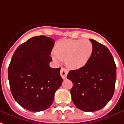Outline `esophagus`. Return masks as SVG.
<instances>
[{
    "instance_id": "1",
    "label": "esophagus",
    "mask_w": 124,
    "mask_h": 124,
    "mask_svg": "<svg viewBox=\"0 0 124 124\" xmlns=\"http://www.w3.org/2000/svg\"><path fill=\"white\" fill-rule=\"evenodd\" d=\"M68 73V71L67 69L64 68H62L61 69V70H60V75H61V77H62V79H66Z\"/></svg>"
}]
</instances>
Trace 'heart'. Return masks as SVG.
I'll return each instance as SVG.
<instances>
[{"instance_id":"obj_1","label":"heart","mask_w":124,"mask_h":124,"mask_svg":"<svg viewBox=\"0 0 124 124\" xmlns=\"http://www.w3.org/2000/svg\"><path fill=\"white\" fill-rule=\"evenodd\" d=\"M93 51V44L88 39H64L56 45L53 58L57 62L65 60L71 68L79 69L89 62Z\"/></svg>"}]
</instances>
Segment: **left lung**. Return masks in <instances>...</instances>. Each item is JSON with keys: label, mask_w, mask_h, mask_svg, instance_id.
Here are the masks:
<instances>
[{"label": "left lung", "mask_w": 124, "mask_h": 124, "mask_svg": "<svg viewBox=\"0 0 124 124\" xmlns=\"http://www.w3.org/2000/svg\"><path fill=\"white\" fill-rule=\"evenodd\" d=\"M93 51L87 64L71 70L67 78L73 83L72 101L76 107L86 112L102 108L112 98L116 79V66L106 46L90 39Z\"/></svg>", "instance_id": "left-lung-1"}]
</instances>
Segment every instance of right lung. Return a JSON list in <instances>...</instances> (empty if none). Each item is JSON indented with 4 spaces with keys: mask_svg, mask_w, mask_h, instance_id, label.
Returning a JSON list of instances; mask_svg holds the SVG:
<instances>
[{
    "mask_svg": "<svg viewBox=\"0 0 124 124\" xmlns=\"http://www.w3.org/2000/svg\"><path fill=\"white\" fill-rule=\"evenodd\" d=\"M54 40L39 36L17 48L8 67V79L14 98L26 110L38 112L51 105L62 85L60 68H52L51 53Z\"/></svg>",
    "mask_w": 124,
    "mask_h": 124,
    "instance_id": "add662e5",
    "label": "right lung"
}]
</instances>
